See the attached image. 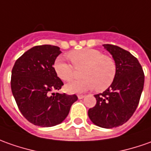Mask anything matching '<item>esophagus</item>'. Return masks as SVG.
I'll use <instances>...</instances> for the list:
<instances>
[{"instance_id":"esophagus-1","label":"esophagus","mask_w":151,"mask_h":151,"mask_svg":"<svg viewBox=\"0 0 151 151\" xmlns=\"http://www.w3.org/2000/svg\"><path fill=\"white\" fill-rule=\"evenodd\" d=\"M78 97L79 99H82V98H83L84 97V95H83V94H78Z\"/></svg>"}]
</instances>
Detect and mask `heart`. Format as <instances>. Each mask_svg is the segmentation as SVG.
Listing matches in <instances>:
<instances>
[{
	"label": "heart",
	"instance_id": "obj_1",
	"mask_svg": "<svg viewBox=\"0 0 151 151\" xmlns=\"http://www.w3.org/2000/svg\"><path fill=\"white\" fill-rule=\"evenodd\" d=\"M68 58L73 65L60 57L54 61V70L58 78L65 82L70 81L75 75V68H82L80 75L83 77L66 85L68 93H83L94 88L97 92H102L114 82L117 73L116 61L100 50L88 48L75 50L69 52Z\"/></svg>",
	"mask_w": 151,
	"mask_h": 151
}]
</instances>
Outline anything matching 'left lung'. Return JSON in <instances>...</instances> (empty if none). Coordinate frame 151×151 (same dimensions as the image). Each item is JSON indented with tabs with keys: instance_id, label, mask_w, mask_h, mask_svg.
Masks as SVG:
<instances>
[{
	"instance_id": "1",
	"label": "left lung",
	"mask_w": 151,
	"mask_h": 151,
	"mask_svg": "<svg viewBox=\"0 0 151 151\" xmlns=\"http://www.w3.org/2000/svg\"><path fill=\"white\" fill-rule=\"evenodd\" d=\"M116 61L117 73L105 92L94 95L96 105L88 110L90 120L97 127L113 128L132 117L140 101L145 74L138 59L113 45H103Z\"/></svg>"
}]
</instances>
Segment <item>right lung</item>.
<instances>
[{
    "instance_id": "add662e5",
    "label": "right lung",
    "mask_w": 151,
    "mask_h": 151,
    "mask_svg": "<svg viewBox=\"0 0 151 151\" xmlns=\"http://www.w3.org/2000/svg\"><path fill=\"white\" fill-rule=\"evenodd\" d=\"M60 53L58 46H35L22 54L12 68V94L21 114L35 126L50 127L61 123L78 100L75 94L50 95L63 85L53 67Z\"/></svg>"
}]
</instances>
